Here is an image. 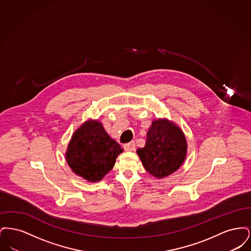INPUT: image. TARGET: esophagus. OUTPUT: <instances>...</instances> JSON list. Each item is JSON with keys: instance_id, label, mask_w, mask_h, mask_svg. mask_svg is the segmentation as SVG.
<instances>
[{"instance_id": "1", "label": "esophagus", "mask_w": 251, "mask_h": 251, "mask_svg": "<svg viewBox=\"0 0 251 251\" xmlns=\"http://www.w3.org/2000/svg\"><path fill=\"white\" fill-rule=\"evenodd\" d=\"M124 150L126 151H132L135 150V143L133 141H131L130 143L125 144L124 145Z\"/></svg>"}]
</instances>
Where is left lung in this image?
<instances>
[{
	"label": "left lung",
	"instance_id": "1",
	"mask_svg": "<svg viewBox=\"0 0 251 251\" xmlns=\"http://www.w3.org/2000/svg\"><path fill=\"white\" fill-rule=\"evenodd\" d=\"M145 169L163 179L179 169L187 153V141L179 126L167 119L152 120L146 146L136 151Z\"/></svg>",
	"mask_w": 251,
	"mask_h": 251
}]
</instances>
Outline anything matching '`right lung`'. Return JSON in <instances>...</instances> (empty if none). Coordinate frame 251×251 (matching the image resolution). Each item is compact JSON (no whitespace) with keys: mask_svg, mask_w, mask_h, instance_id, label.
<instances>
[{"mask_svg":"<svg viewBox=\"0 0 251 251\" xmlns=\"http://www.w3.org/2000/svg\"><path fill=\"white\" fill-rule=\"evenodd\" d=\"M121 152L123 149L109 136L100 121L87 120L73 132L66 160L76 175L97 182L114 167Z\"/></svg>","mask_w":251,"mask_h":251,"instance_id":"add662e5","label":"right lung"}]
</instances>
